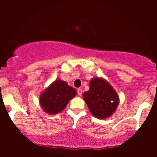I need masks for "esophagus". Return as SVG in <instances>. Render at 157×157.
<instances>
[{"instance_id":"34e87169","label":"esophagus","mask_w":157,"mask_h":157,"mask_svg":"<svg viewBox=\"0 0 157 157\" xmlns=\"http://www.w3.org/2000/svg\"><path fill=\"white\" fill-rule=\"evenodd\" d=\"M77 94H78V96H81V95H82V90H81V89H77Z\"/></svg>"}]
</instances>
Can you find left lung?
I'll return each mask as SVG.
<instances>
[{"mask_svg":"<svg viewBox=\"0 0 157 157\" xmlns=\"http://www.w3.org/2000/svg\"><path fill=\"white\" fill-rule=\"evenodd\" d=\"M83 99L92 115L99 119L112 116L119 104V96L112 85L102 77H93L90 90L83 94Z\"/></svg>","mask_w":157,"mask_h":157,"instance_id":"8db88e82","label":"left lung"}]
</instances>
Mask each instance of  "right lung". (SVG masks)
I'll return each mask as SVG.
<instances>
[{
	"instance_id": "obj_1",
	"label": "right lung",
	"mask_w": 157,
	"mask_h": 157,
	"mask_svg": "<svg viewBox=\"0 0 157 157\" xmlns=\"http://www.w3.org/2000/svg\"><path fill=\"white\" fill-rule=\"evenodd\" d=\"M77 95L75 89L65 81L55 80L39 96V104L45 112L55 115L63 111L71 99Z\"/></svg>"
}]
</instances>
